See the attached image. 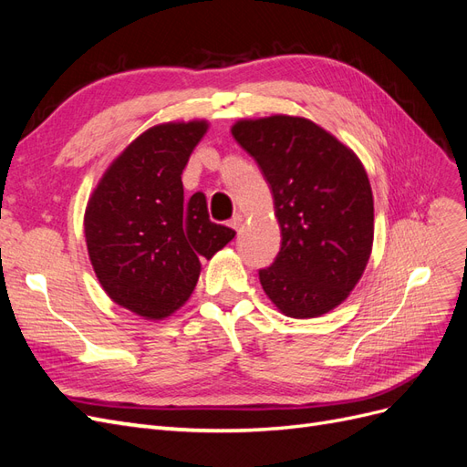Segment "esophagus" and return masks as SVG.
Wrapping results in <instances>:
<instances>
[{
    "label": "esophagus",
    "mask_w": 467,
    "mask_h": 467,
    "mask_svg": "<svg viewBox=\"0 0 467 467\" xmlns=\"http://www.w3.org/2000/svg\"><path fill=\"white\" fill-rule=\"evenodd\" d=\"M242 222H244V216H242V214H234V218L230 220V228L239 230V228H242Z\"/></svg>",
    "instance_id": "34e87169"
}]
</instances>
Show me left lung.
<instances>
[{"mask_svg": "<svg viewBox=\"0 0 467 467\" xmlns=\"http://www.w3.org/2000/svg\"><path fill=\"white\" fill-rule=\"evenodd\" d=\"M232 136L257 161L273 192L282 245L259 271L288 317H319L360 280L374 242V199L357 153L302 117L239 120Z\"/></svg>", "mask_w": 467, "mask_h": 467, "instance_id": "1", "label": "left lung"}]
</instances>
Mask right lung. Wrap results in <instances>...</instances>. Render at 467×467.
Segmentation results:
<instances>
[{
    "mask_svg": "<svg viewBox=\"0 0 467 467\" xmlns=\"http://www.w3.org/2000/svg\"><path fill=\"white\" fill-rule=\"evenodd\" d=\"M206 120L148 129L109 165L86 208L93 271L112 302L163 319L189 300L201 275L235 232L210 222L206 196L185 199L182 169Z\"/></svg>",
    "mask_w": 467,
    "mask_h": 467,
    "instance_id": "1",
    "label": "right lung"
}]
</instances>
